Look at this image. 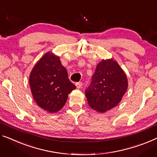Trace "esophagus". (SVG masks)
Returning <instances> with one entry per match:
<instances>
[{
	"label": "esophagus",
	"mask_w": 157,
	"mask_h": 157,
	"mask_svg": "<svg viewBox=\"0 0 157 157\" xmlns=\"http://www.w3.org/2000/svg\"><path fill=\"white\" fill-rule=\"evenodd\" d=\"M75 85L77 86V88H81L82 86V82H77L75 83Z\"/></svg>",
	"instance_id": "1"
}]
</instances>
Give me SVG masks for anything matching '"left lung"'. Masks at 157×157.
I'll return each mask as SVG.
<instances>
[{
	"label": "left lung",
	"instance_id": "8db88e82",
	"mask_svg": "<svg viewBox=\"0 0 157 157\" xmlns=\"http://www.w3.org/2000/svg\"><path fill=\"white\" fill-rule=\"evenodd\" d=\"M128 88V79L118 63L102 60L97 65L85 95L91 108L104 113L118 104Z\"/></svg>",
	"mask_w": 157,
	"mask_h": 157
}]
</instances>
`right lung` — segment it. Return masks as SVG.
I'll list each match as a JSON object with an SVG mask.
<instances>
[{"label":"right lung","instance_id":"right-lung-1","mask_svg":"<svg viewBox=\"0 0 157 157\" xmlns=\"http://www.w3.org/2000/svg\"><path fill=\"white\" fill-rule=\"evenodd\" d=\"M29 85L36 104L50 113L60 111L67 95L76 87L69 80L59 57L51 53H46L35 65L30 74Z\"/></svg>","mask_w":157,"mask_h":157}]
</instances>
